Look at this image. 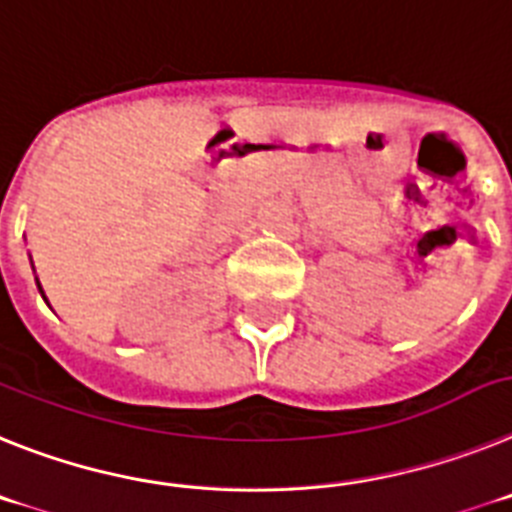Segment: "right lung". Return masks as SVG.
Masks as SVG:
<instances>
[{"mask_svg": "<svg viewBox=\"0 0 512 512\" xmlns=\"http://www.w3.org/2000/svg\"><path fill=\"white\" fill-rule=\"evenodd\" d=\"M38 288H41V283H38ZM46 304H48V301H46Z\"/></svg>", "mask_w": 512, "mask_h": 512, "instance_id": "1", "label": "right lung"}]
</instances>
